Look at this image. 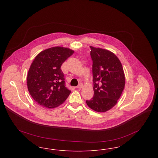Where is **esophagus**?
<instances>
[{
    "mask_svg": "<svg viewBox=\"0 0 158 158\" xmlns=\"http://www.w3.org/2000/svg\"><path fill=\"white\" fill-rule=\"evenodd\" d=\"M83 87V85L82 83H80L77 86V88H78V89H81Z\"/></svg>",
    "mask_w": 158,
    "mask_h": 158,
    "instance_id": "obj_1",
    "label": "esophagus"
}]
</instances>
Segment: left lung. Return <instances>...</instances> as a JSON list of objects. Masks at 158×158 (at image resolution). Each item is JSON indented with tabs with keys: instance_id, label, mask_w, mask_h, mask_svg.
<instances>
[{
	"instance_id": "obj_1",
	"label": "left lung",
	"mask_w": 158,
	"mask_h": 158,
	"mask_svg": "<svg viewBox=\"0 0 158 158\" xmlns=\"http://www.w3.org/2000/svg\"><path fill=\"white\" fill-rule=\"evenodd\" d=\"M90 48L94 95L86 102L95 111L105 113L120 98L125 86V75L120 61L113 52L92 46Z\"/></svg>"
}]
</instances>
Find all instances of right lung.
I'll use <instances>...</instances> for the list:
<instances>
[{
  "label": "right lung",
  "instance_id": "obj_1",
  "mask_svg": "<svg viewBox=\"0 0 158 158\" xmlns=\"http://www.w3.org/2000/svg\"><path fill=\"white\" fill-rule=\"evenodd\" d=\"M74 51L66 47H54L38 54L27 75L31 96L39 105L54 108L63 104L70 94L65 86L61 66Z\"/></svg>",
  "mask_w": 158,
  "mask_h": 158
}]
</instances>
